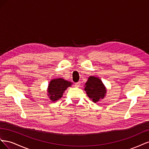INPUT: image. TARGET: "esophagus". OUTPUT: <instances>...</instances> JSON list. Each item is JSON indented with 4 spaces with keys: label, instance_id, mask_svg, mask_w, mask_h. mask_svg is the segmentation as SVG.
<instances>
[{
    "label": "esophagus",
    "instance_id": "esophagus-1",
    "mask_svg": "<svg viewBox=\"0 0 149 149\" xmlns=\"http://www.w3.org/2000/svg\"><path fill=\"white\" fill-rule=\"evenodd\" d=\"M80 84H81V82L78 81V82L75 83V86L76 87H79V86H80Z\"/></svg>",
    "mask_w": 149,
    "mask_h": 149
}]
</instances>
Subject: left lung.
<instances>
[{"label":"left lung","mask_w":149,"mask_h":149,"mask_svg":"<svg viewBox=\"0 0 149 149\" xmlns=\"http://www.w3.org/2000/svg\"><path fill=\"white\" fill-rule=\"evenodd\" d=\"M84 90L88 97L95 103L104 98L106 93V88L101 80L94 76H90L88 78L85 84Z\"/></svg>","instance_id":"left-lung-1"}]
</instances>
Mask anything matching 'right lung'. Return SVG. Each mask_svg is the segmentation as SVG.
<instances>
[{
    "label": "right lung",
    "mask_w": 149,
    "mask_h": 149,
    "mask_svg": "<svg viewBox=\"0 0 149 149\" xmlns=\"http://www.w3.org/2000/svg\"><path fill=\"white\" fill-rule=\"evenodd\" d=\"M71 83L62 78L52 79L48 85V95L53 101L59 100L63 96V93L69 86Z\"/></svg>",
    "instance_id": "add662e5"
}]
</instances>
